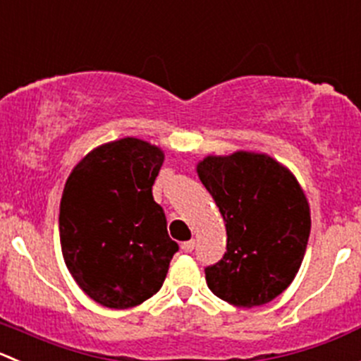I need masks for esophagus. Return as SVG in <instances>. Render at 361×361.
Segmentation results:
<instances>
[{
  "instance_id": "34e87169",
  "label": "esophagus",
  "mask_w": 361,
  "mask_h": 361,
  "mask_svg": "<svg viewBox=\"0 0 361 361\" xmlns=\"http://www.w3.org/2000/svg\"><path fill=\"white\" fill-rule=\"evenodd\" d=\"M194 247H195V241L194 240L183 241V243H181V250H183L185 254H190V252L194 250Z\"/></svg>"
}]
</instances>
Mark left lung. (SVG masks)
<instances>
[{"label": "left lung", "mask_w": 361, "mask_h": 361, "mask_svg": "<svg viewBox=\"0 0 361 361\" xmlns=\"http://www.w3.org/2000/svg\"><path fill=\"white\" fill-rule=\"evenodd\" d=\"M197 174L227 231L226 254L204 268L208 288L236 307L271 302L291 284L307 250L310 209L302 187L261 153L206 157Z\"/></svg>", "instance_id": "obj_1"}]
</instances>
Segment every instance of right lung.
<instances>
[{
	"label": "right lung",
	"mask_w": 361,
	"mask_h": 361,
	"mask_svg": "<svg viewBox=\"0 0 361 361\" xmlns=\"http://www.w3.org/2000/svg\"><path fill=\"white\" fill-rule=\"evenodd\" d=\"M162 149L125 137L87 153L68 176L59 204V241L79 288L109 309L152 298L178 243L167 234L152 187Z\"/></svg>",
	"instance_id": "add662e5"
}]
</instances>
